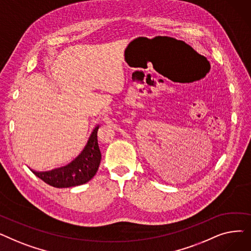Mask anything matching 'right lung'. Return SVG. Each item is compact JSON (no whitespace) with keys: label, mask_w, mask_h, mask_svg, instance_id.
I'll return each mask as SVG.
<instances>
[{"label":"right lung","mask_w":251,"mask_h":251,"mask_svg":"<svg viewBox=\"0 0 251 251\" xmlns=\"http://www.w3.org/2000/svg\"><path fill=\"white\" fill-rule=\"evenodd\" d=\"M98 129L99 126H96L91 131L81 152L69 164L45 172H38L29 168L30 171L36 177L52 187L68 188L85 184L94 178L101 160L97 139Z\"/></svg>","instance_id":"add662e5"}]
</instances>
